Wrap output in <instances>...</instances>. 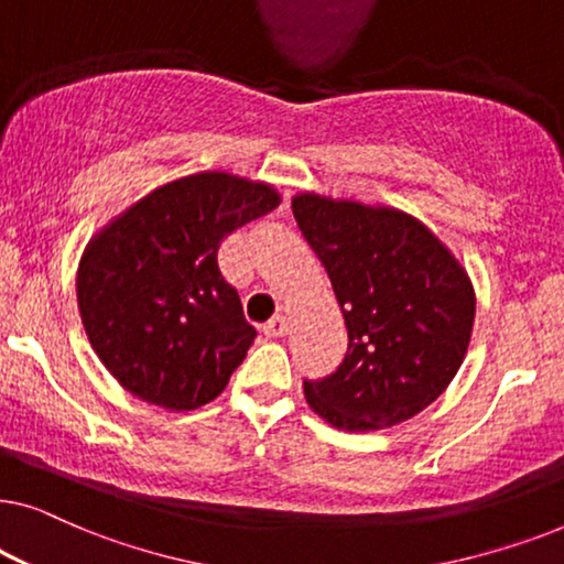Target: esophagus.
Masks as SVG:
<instances>
[{"label":"esophagus","mask_w":564,"mask_h":564,"mask_svg":"<svg viewBox=\"0 0 564 564\" xmlns=\"http://www.w3.org/2000/svg\"><path fill=\"white\" fill-rule=\"evenodd\" d=\"M288 328H290L288 318H284V315H274L272 321L264 323V336H269V338H282L284 334H288Z\"/></svg>","instance_id":"1"}]
</instances>
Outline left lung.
<instances>
[{
  "label": "left lung",
  "instance_id": "left-lung-1",
  "mask_svg": "<svg viewBox=\"0 0 564 564\" xmlns=\"http://www.w3.org/2000/svg\"><path fill=\"white\" fill-rule=\"evenodd\" d=\"M292 213L326 267L349 330L336 372L305 382L307 405L344 431L413 419L465 361L475 323L467 269L398 207L300 192Z\"/></svg>",
  "mask_w": 564,
  "mask_h": 564
}]
</instances>
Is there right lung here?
<instances>
[{
	"mask_svg": "<svg viewBox=\"0 0 564 564\" xmlns=\"http://www.w3.org/2000/svg\"><path fill=\"white\" fill-rule=\"evenodd\" d=\"M280 203L267 182L199 172L149 192L91 236L76 272L82 323L130 395L195 411L226 390L257 328L223 280L218 249Z\"/></svg>",
	"mask_w": 564,
	"mask_h": 564,
	"instance_id": "obj_1",
	"label": "right lung"
}]
</instances>
